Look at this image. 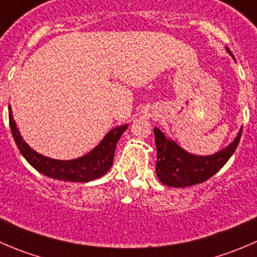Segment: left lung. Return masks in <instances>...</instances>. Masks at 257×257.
<instances>
[{"mask_svg": "<svg viewBox=\"0 0 257 257\" xmlns=\"http://www.w3.org/2000/svg\"><path fill=\"white\" fill-rule=\"evenodd\" d=\"M230 56L234 58L229 48ZM235 59V58H234ZM241 132L240 128L236 138L226 148L219 150L211 155H194L185 149L167 138L160 129L154 128L155 145H157V177L162 184L173 188H185V186L196 185L208 180L216 174L227 160L231 158L239 145Z\"/></svg>", "mask_w": 257, "mask_h": 257, "instance_id": "1", "label": "left lung"}]
</instances>
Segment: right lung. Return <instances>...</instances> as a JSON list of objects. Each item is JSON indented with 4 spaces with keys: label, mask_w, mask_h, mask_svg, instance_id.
<instances>
[{
    "label": "right lung",
    "mask_w": 257,
    "mask_h": 257,
    "mask_svg": "<svg viewBox=\"0 0 257 257\" xmlns=\"http://www.w3.org/2000/svg\"><path fill=\"white\" fill-rule=\"evenodd\" d=\"M10 128L21 154L35 168L46 177L57 180L72 181V183H88L103 177L110 169L114 159L116 143L121 134L126 131L128 124L113 128L107 133L99 144L93 148L83 157L72 160H58L45 157L33 150L21 137L16 121L12 116L11 105H9Z\"/></svg>",
    "instance_id": "obj_1"
}]
</instances>
